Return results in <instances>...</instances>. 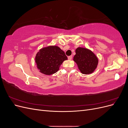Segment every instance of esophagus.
I'll list each match as a JSON object with an SVG mask.
<instances>
[{
    "instance_id": "1",
    "label": "esophagus",
    "mask_w": 128,
    "mask_h": 128,
    "mask_svg": "<svg viewBox=\"0 0 128 128\" xmlns=\"http://www.w3.org/2000/svg\"><path fill=\"white\" fill-rule=\"evenodd\" d=\"M68 59L69 60H72V56H69L68 57Z\"/></svg>"
}]
</instances>
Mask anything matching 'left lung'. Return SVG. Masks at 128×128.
Returning <instances> with one entry per match:
<instances>
[{"mask_svg": "<svg viewBox=\"0 0 128 128\" xmlns=\"http://www.w3.org/2000/svg\"><path fill=\"white\" fill-rule=\"evenodd\" d=\"M74 61L77 64L82 74H89L94 72L98 63V58L90 50L83 48L76 50Z\"/></svg>", "mask_w": 128, "mask_h": 128, "instance_id": "obj_1", "label": "left lung"}]
</instances>
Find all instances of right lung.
Returning a JSON list of instances; mask_svg holds the SVG:
<instances>
[{
  "mask_svg": "<svg viewBox=\"0 0 128 128\" xmlns=\"http://www.w3.org/2000/svg\"><path fill=\"white\" fill-rule=\"evenodd\" d=\"M68 59L64 52L56 46L40 50L35 58L37 68L45 75H52L59 70L61 64Z\"/></svg>",
  "mask_w": 128,
  "mask_h": 128,
  "instance_id": "right-lung-1",
  "label": "right lung"
}]
</instances>
